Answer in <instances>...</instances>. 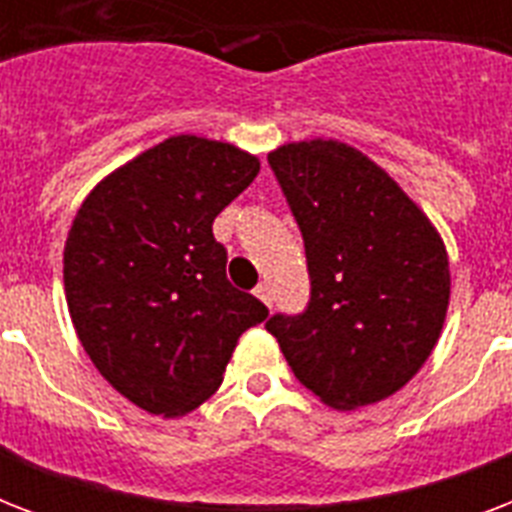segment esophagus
<instances>
[{
  "label": "esophagus",
  "mask_w": 512,
  "mask_h": 512,
  "mask_svg": "<svg viewBox=\"0 0 512 512\" xmlns=\"http://www.w3.org/2000/svg\"><path fill=\"white\" fill-rule=\"evenodd\" d=\"M255 295L260 297V300H263L268 308H271V305H273V289H271V284H268V281H260V284H257Z\"/></svg>",
  "instance_id": "esophagus-1"
}]
</instances>
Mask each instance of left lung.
I'll list each match as a JSON object with an SVG mask.
<instances>
[{
  "label": "left lung",
  "instance_id": "obj_1",
  "mask_svg": "<svg viewBox=\"0 0 512 512\" xmlns=\"http://www.w3.org/2000/svg\"><path fill=\"white\" fill-rule=\"evenodd\" d=\"M268 164L303 233L311 300L265 329L324 404L356 409L393 396L444 327V241L388 172L345 143H287Z\"/></svg>",
  "mask_w": 512,
  "mask_h": 512
}]
</instances>
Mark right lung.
Instances as JSON below:
<instances>
[{
	"mask_svg": "<svg viewBox=\"0 0 512 512\" xmlns=\"http://www.w3.org/2000/svg\"><path fill=\"white\" fill-rule=\"evenodd\" d=\"M260 172L257 156L175 135L100 180L63 252L68 313L98 372L132 404L180 417L223 382L241 332L265 321L225 276L215 217Z\"/></svg>",
	"mask_w": 512,
	"mask_h": 512,
	"instance_id": "right-lung-1",
	"label": "right lung"
}]
</instances>
